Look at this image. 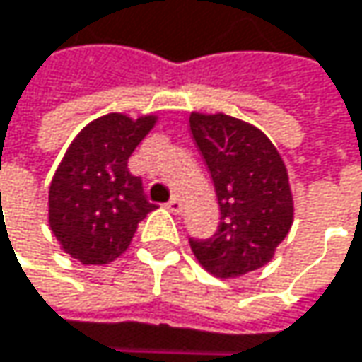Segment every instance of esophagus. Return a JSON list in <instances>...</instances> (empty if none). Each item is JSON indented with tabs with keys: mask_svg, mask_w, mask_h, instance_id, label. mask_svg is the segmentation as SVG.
<instances>
[{
	"mask_svg": "<svg viewBox=\"0 0 362 362\" xmlns=\"http://www.w3.org/2000/svg\"><path fill=\"white\" fill-rule=\"evenodd\" d=\"M165 207H168V209H170L172 214H180V211H182V199L178 197V194H174V197L170 199V203H168Z\"/></svg>",
	"mask_w": 362,
	"mask_h": 362,
	"instance_id": "obj_1",
	"label": "esophagus"
}]
</instances>
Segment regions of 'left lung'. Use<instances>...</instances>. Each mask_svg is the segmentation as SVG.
I'll list each match as a JSON object with an SVG mask.
<instances>
[{"label": "left lung", "mask_w": 362, "mask_h": 362, "mask_svg": "<svg viewBox=\"0 0 362 362\" xmlns=\"http://www.w3.org/2000/svg\"><path fill=\"white\" fill-rule=\"evenodd\" d=\"M215 186L221 221L211 238L190 240L205 272L232 279L267 265L294 221L286 163L263 130L234 115L188 117Z\"/></svg>", "instance_id": "8db88e82"}]
</instances>
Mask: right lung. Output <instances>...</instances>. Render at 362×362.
Masks as SVG:
<instances>
[{
	"instance_id": "1",
	"label": "right lung",
	"mask_w": 362,
	"mask_h": 362,
	"mask_svg": "<svg viewBox=\"0 0 362 362\" xmlns=\"http://www.w3.org/2000/svg\"><path fill=\"white\" fill-rule=\"evenodd\" d=\"M159 115L105 114L74 136L49 184L47 219L59 248L83 265L122 257L155 209L143 182L128 172V157L155 128Z\"/></svg>"
}]
</instances>
